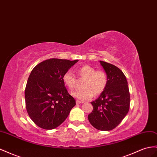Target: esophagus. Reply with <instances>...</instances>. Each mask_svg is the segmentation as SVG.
I'll list each match as a JSON object with an SVG mask.
<instances>
[{
    "instance_id": "esophagus-1",
    "label": "esophagus",
    "mask_w": 157,
    "mask_h": 157,
    "mask_svg": "<svg viewBox=\"0 0 157 157\" xmlns=\"http://www.w3.org/2000/svg\"><path fill=\"white\" fill-rule=\"evenodd\" d=\"M84 101H78V100H77V104H83Z\"/></svg>"
}]
</instances>
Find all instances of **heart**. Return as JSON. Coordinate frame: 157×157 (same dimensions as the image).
Listing matches in <instances>:
<instances>
[{
    "label": "heart",
    "instance_id": "obj_1",
    "mask_svg": "<svg viewBox=\"0 0 157 157\" xmlns=\"http://www.w3.org/2000/svg\"><path fill=\"white\" fill-rule=\"evenodd\" d=\"M80 78H84L82 89H78L71 93L75 98L80 100H89L93 95H99L106 86L108 77L105 72L96 69L90 65H84L77 70ZM63 81L70 90L77 85V80L71 71H67L63 75Z\"/></svg>",
    "mask_w": 157,
    "mask_h": 157
}]
</instances>
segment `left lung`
<instances>
[{"label":"left lung","mask_w":157,"mask_h":157,"mask_svg":"<svg viewBox=\"0 0 157 157\" xmlns=\"http://www.w3.org/2000/svg\"><path fill=\"white\" fill-rule=\"evenodd\" d=\"M100 63L107 75L108 82L100 96L91 102L93 110L88 118L96 129L110 131L116 128L128 113L130 94L124 73L110 63Z\"/></svg>","instance_id":"left-lung-1"}]
</instances>
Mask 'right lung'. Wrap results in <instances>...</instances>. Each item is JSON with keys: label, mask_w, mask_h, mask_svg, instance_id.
<instances>
[{"label": "right lung", "mask_w": 157, "mask_h": 157, "mask_svg": "<svg viewBox=\"0 0 157 157\" xmlns=\"http://www.w3.org/2000/svg\"><path fill=\"white\" fill-rule=\"evenodd\" d=\"M78 61L49 59L32 71L25 89V100L29 117L40 128H57L76 105L65 87L63 75Z\"/></svg>", "instance_id": "right-lung-1"}]
</instances>
